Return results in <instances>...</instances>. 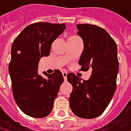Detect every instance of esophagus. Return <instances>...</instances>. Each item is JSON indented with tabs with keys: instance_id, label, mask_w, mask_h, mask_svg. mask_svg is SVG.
<instances>
[{
	"instance_id": "esophagus-1",
	"label": "esophagus",
	"mask_w": 131,
	"mask_h": 131,
	"mask_svg": "<svg viewBox=\"0 0 131 131\" xmlns=\"http://www.w3.org/2000/svg\"><path fill=\"white\" fill-rule=\"evenodd\" d=\"M62 74H63V77H64V80L67 81V73L66 72V71H64L63 73H62Z\"/></svg>"
}]
</instances>
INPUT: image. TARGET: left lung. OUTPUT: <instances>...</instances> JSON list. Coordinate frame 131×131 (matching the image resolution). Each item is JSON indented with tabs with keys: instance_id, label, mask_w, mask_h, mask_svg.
<instances>
[{
	"instance_id": "obj_1",
	"label": "left lung",
	"mask_w": 131,
	"mask_h": 131,
	"mask_svg": "<svg viewBox=\"0 0 131 131\" xmlns=\"http://www.w3.org/2000/svg\"><path fill=\"white\" fill-rule=\"evenodd\" d=\"M77 28L84 44L79 64L83 71L91 69L92 74L88 80H82L73 73L67 74L73 86L70 107L77 117L90 119L104 112L115 94L119 68L118 48L107 31L99 26L77 24Z\"/></svg>"
}]
</instances>
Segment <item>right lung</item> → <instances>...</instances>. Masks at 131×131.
<instances>
[{
  "label": "right lung",
  "mask_w": 131,
  "mask_h": 131,
  "mask_svg": "<svg viewBox=\"0 0 131 131\" xmlns=\"http://www.w3.org/2000/svg\"><path fill=\"white\" fill-rule=\"evenodd\" d=\"M66 29L65 23H36L26 26L13 41L9 73L13 98L26 115L32 118L48 116L64 82L62 73H38L41 58L50 54L52 42Z\"/></svg>",
  "instance_id": "1"
}]
</instances>
